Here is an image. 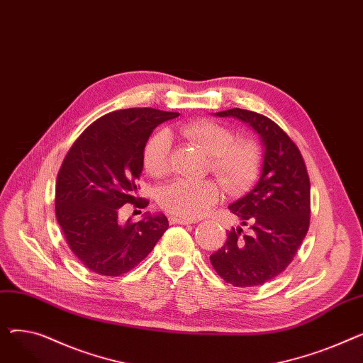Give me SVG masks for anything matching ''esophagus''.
Returning a JSON list of instances; mask_svg holds the SVG:
<instances>
[{"label":"esophagus","instance_id":"esophagus-1","mask_svg":"<svg viewBox=\"0 0 363 363\" xmlns=\"http://www.w3.org/2000/svg\"><path fill=\"white\" fill-rule=\"evenodd\" d=\"M169 222H170V223H179V225H189V223H193L194 220H193V219L178 218V216H170V218H169Z\"/></svg>","mask_w":363,"mask_h":363}]
</instances>
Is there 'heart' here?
I'll return each instance as SVG.
<instances>
[{
    "instance_id": "b5f03b06",
    "label": "heart",
    "mask_w": 363,
    "mask_h": 363,
    "mask_svg": "<svg viewBox=\"0 0 363 363\" xmlns=\"http://www.w3.org/2000/svg\"><path fill=\"white\" fill-rule=\"evenodd\" d=\"M179 138L201 148L208 155L211 170L223 188L240 194L256 181L262 150L252 138L235 140L231 128L208 119H197L172 129ZM147 174L164 178L170 172V138L166 132L152 135L143 152ZM220 196V185L213 179H177L162 188L159 204L163 211L184 219L201 216Z\"/></svg>"
}]
</instances>
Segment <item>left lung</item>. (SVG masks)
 Listing matches in <instances>:
<instances>
[{
  "instance_id": "1",
  "label": "left lung",
  "mask_w": 363,
  "mask_h": 363,
  "mask_svg": "<svg viewBox=\"0 0 363 363\" xmlns=\"http://www.w3.org/2000/svg\"><path fill=\"white\" fill-rule=\"evenodd\" d=\"M216 114L249 123L259 133L264 155L256 186L230 206L245 231L233 228L223 247L211 256V263L234 287H257L285 271L308 234V169L298 147L269 118L244 108Z\"/></svg>"
}]
</instances>
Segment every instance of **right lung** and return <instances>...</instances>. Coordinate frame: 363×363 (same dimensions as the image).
<instances>
[{
	"label": "right lung",
	"mask_w": 363,
	"mask_h": 363,
	"mask_svg": "<svg viewBox=\"0 0 363 363\" xmlns=\"http://www.w3.org/2000/svg\"><path fill=\"white\" fill-rule=\"evenodd\" d=\"M179 113L125 108L104 114L73 143L55 182V218L73 255L89 271L119 277L144 260L169 228L162 213L119 222L123 204L138 197L143 152L152 129Z\"/></svg>",
	"instance_id": "add662e5"
}]
</instances>
